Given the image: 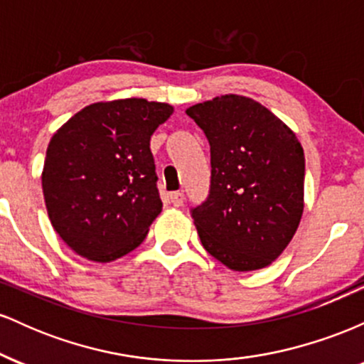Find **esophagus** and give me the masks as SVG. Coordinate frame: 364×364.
Here are the masks:
<instances>
[{"label":"esophagus","mask_w":364,"mask_h":364,"mask_svg":"<svg viewBox=\"0 0 364 364\" xmlns=\"http://www.w3.org/2000/svg\"><path fill=\"white\" fill-rule=\"evenodd\" d=\"M169 198H171V203H173L174 207H181L183 200H185V195H183L181 191H173V193L169 195Z\"/></svg>","instance_id":"34e87169"}]
</instances>
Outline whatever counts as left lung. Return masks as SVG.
Wrapping results in <instances>:
<instances>
[{"mask_svg": "<svg viewBox=\"0 0 364 364\" xmlns=\"http://www.w3.org/2000/svg\"><path fill=\"white\" fill-rule=\"evenodd\" d=\"M186 114L210 144V195L191 208L203 248L236 272L269 267L303 215L301 144L274 112L245 95H220Z\"/></svg>", "mask_w": 364, "mask_h": 364, "instance_id": "left-lung-1", "label": "left lung"}]
</instances>
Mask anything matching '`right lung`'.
Masks as SVG:
<instances>
[{
	"instance_id": "obj_1",
	"label": "right lung",
	"mask_w": 364,
	"mask_h": 364,
	"mask_svg": "<svg viewBox=\"0 0 364 364\" xmlns=\"http://www.w3.org/2000/svg\"><path fill=\"white\" fill-rule=\"evenodd\" d=\"M173 114L166 102H95L53 135L43 191L49 220L75 253L112 262L135 250L161 214L150 136Z\"/></svg>"
}]
</instances>
